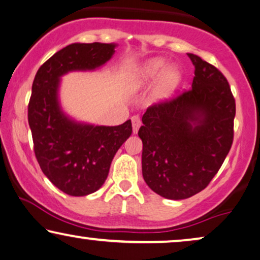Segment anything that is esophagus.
Listing matches in <instances>:
<instances>
[{
	"instance_id": "1",
	"label": "esophagus",
	"mask_w": 260,
	"mask_h": 260,
	"mask_svg": "<svg viewBox=\"0 0 260 260\" xmlns=\"http://www.w3.org/2000/svg\"><path fill=\"white\" fill-rule=\"evenodd\" d=\"M131 122H133V131H134V134H137V131H138V129H140V126H141L140 117H138V116H133V117H131Z\"/></svg>"
}]
</instances>
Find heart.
<instances>
[{
    "instance_id": "b5f03b06",
    "label": "heart",
    "mask_w": 260,
    "mask_h": 260,
    "mask_svg": "<svg viewBox=\"0 0 260 260\" xmlns=\"http://www.w3.org/2000/svg\"><path fill=\"white\" fill-rule=\"evenodd\" d=\"M151 92V99L159 102L168 97L180 84L182 72L176 65H167L166 60L162 58L149 59L133 71L127 79V85L131 90L144 87L155 80Z\"/></svg>"
}]
</instances>
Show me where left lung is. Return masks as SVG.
Masks as SVG:
<instances>
[{"instance_id": "8db88e82", "label": "left lung", "mask_w": 260, "mask_h": 260, "mask_svg": "<svg viewBox=\"0 0 260 260\" xmlns=\"http://www.w3.org/2000/svg\"><path fill=\"white\" fill-rule=\"evenodd\" d=\"M188 56L195 67L190 90L149 106L138 130L145 183L170 200L205 189L233 143L236 101L229 81L200 56Z\"/></svg>"}]
</instances>
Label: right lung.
<instances>
[{"label":"right lung","instance_id":"add662e5","mask_svg":"<svg viewBox=\"0 0 260 260\" xmlns=\"http://www.w3.org/2000/svg\"><path fill=\"white\" fill-rule=\"evenodd\" d=\"M115 44H72L52 55L35 74L28 104L34 152L42 173L63 193L85 197L105 182L116 152L133 133L131 120L117 126L91 125L60 108V78L92 71L112 58Z\"/></svg>","mask_w":260,"mask_h":260}]
</instances>
